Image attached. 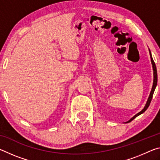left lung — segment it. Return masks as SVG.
I'll use <instances>...</instances> for the list:
<instances>
[{"instance_id": "left-lung-1", "label": "left lung", "mask_w": 160, "mask_h": 160, "mask_svg": "<svg viewBox=\"0 0 160 160\" xmlns=\"http://www.w3.org/2000/svg\"><path fill=\"white\" fill-rule=\"evenodd\" d=\"M149 52H150V58H151V62H152V68H153V75H154V79H153V85H152V90H151V92H150V95H149V97H148V99L147 102H146V104L145 107L143 108L142 111H140V112L139 113H138L137 114H135L133 117H132L131 119L128 121H127V122L126 123H128V122H130V121H131L133 120V119L135 118H136L137 116H138L139 115L142 114V113H144L146 110H147V109L148 108V107L150 106V104L151 102V100L152 99V96H153V94H154V92H155V90L156 88V86H157V83H158V72H157V68H156V66H155V62H154L153 61V58L152 57V54H151V52H150V50L149 49Z\"/></svg>"}]
</instances>
